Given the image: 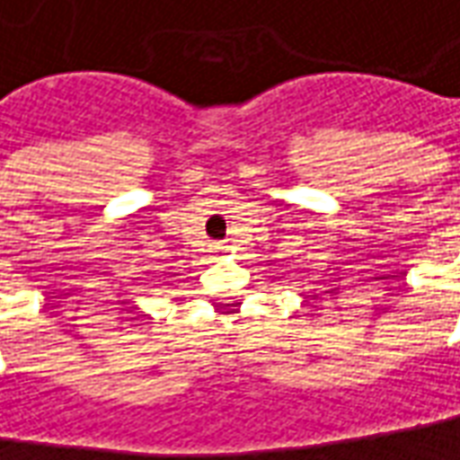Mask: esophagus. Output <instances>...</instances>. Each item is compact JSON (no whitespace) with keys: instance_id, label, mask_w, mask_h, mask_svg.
<instances>
[{"instance_id":"obj_1","label":"esophagus","mask_w":460,"mask_h":460,"mask_svg":"<svg viewBox=\"0 0 460 460\" xmlns=\"http://www.w3.org/2000/svg\"><path fill=\"white\" fill-rule=\"evenodd\" d=\"M216 250H221V247H216Z\"/></svg>"}]
</instances>
